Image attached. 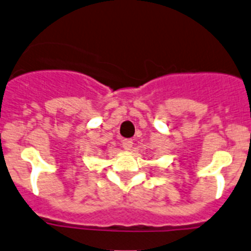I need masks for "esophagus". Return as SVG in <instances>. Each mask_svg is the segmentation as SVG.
<instances>
[{
  "label": "esophagus",
  "instance_id": "1",
  "mask_svg": "<svg viewBox=\"0 0 251 251\" xmlns=\"http://www.w3.org/2000/svg\"><path fill=\"white\" fill-rule=\"evenodd\" d=\"M132 146H133L132 140H124L123 141V147L125 148L126 151H130L131 148H132Z\"/></svg>",
  "mask_w": 251,
  "mask_h": 251
}]
</instances>
